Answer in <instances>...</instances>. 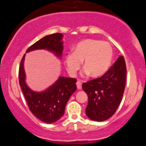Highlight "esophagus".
<instances>
[{"instance_id":"1","label":"esophagus","mask_w":146,"mask_h":146,"mask_svg":"<svg viewBox=\"0 0 146 146\" xmlns=\"http://www.w3.org/2000/svg\"><path fill=\"white\" fill-rule=\"evenodd\" d=\"M76 85H77V88H78V89H81L82 88V82L80 81V80H78V82H77L76 83Z\"/></svg>"}]
</instances>
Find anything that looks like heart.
<instances>
[{"label": "heart", "instance_id": "obj_1", "mask_svg": "<svg viewBox=\"0 0 146 146\" xmlns=\"http://www.w3.org/2000/svg\"><path fill=\"white\" fill-rule=\"evenodd\" d=\"M113 51L111 46L106 42L86 39L75 46L73 53L65 57V64L71 73L76 72L84 61L83 68L86 74L98 78L106 73L111 64Z\"/></svg>", "mask_w": 146, "mask_h": 146}]
</instances>
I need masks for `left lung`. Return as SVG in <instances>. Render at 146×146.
Here are the masks:
<instances>
[{"mask_svg": "<svg viewBox=\"0 0 146 146\" xmlns=\"http://www.w3.org/2000/svg\"><path fill=\"white\" fill-rule=\"evenodd\" d=\"M125 81L126 65L123 56H120L104 75L83 83L82 88L88 97L87 116L97 121L113 116L121 101Z\"/></svg>", "mask_w": 146, "mask_h": 146, "instance_id": "8db88e82", "label": "left lung"}]
</instances>
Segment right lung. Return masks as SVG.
<instances>
[{"instance_id":"right-lung-1","label":"right lung","mask_w":146,"mask_h":146,"mask_svg":"<svg viewBox=\"0 0 146 146\" xmlns=\"http://www.w3.org/2000/svg\"><path fill=\"white\" fill-rule=\"evenodd\" d=\"M62 37L60 33L48 35L30 46L26 52L45 48L54 52L58 57H61L63 51ZM24 60L25 55L21 61L18 78L29 110L37 118L44 123L56 122L62 117L68 99L76 90V79L60 77L48 89L41 93H36L30 89L25 83Z\"/></svg>"}]
</instances>
